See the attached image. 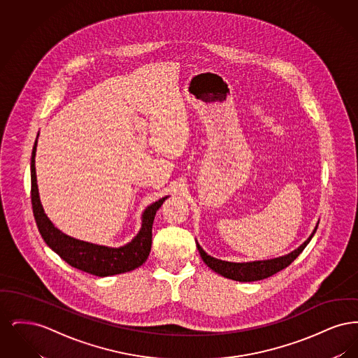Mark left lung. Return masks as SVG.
<instances>
[{
	"mask_svg": "<svg viewBox=\"0 0 358 358\" xmlns=\"http://www.w3.org/2000/svg\"><path fill=\"white\" fill-rule=\"evenodd\" d=\"M318 225H315L313 234L308 236L303 244H301L296 250L289 252L287 255L279 256L275 259L268 260H256V262H247V263H234V262H225L216 259L213 256L208 255L204 250L197 243V250L200 252L201 259L204 260L205 264L212 268L215 273H220L224 278L238 280V282H255L262 280L268 276H273V273L282 271L289 266L299 254L306 248L307 244L310 243L311 238L314 236Z\"/></svg>",
	"mask_w": 358,
	"mask_h": 358,
	"instance_id": "8db88e82",
	"label": "left lung"
}]
</instances>
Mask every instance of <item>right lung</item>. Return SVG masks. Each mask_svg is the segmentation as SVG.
Returning a JSON list of instances; mask_svg holds the SVG:
<instances>
[{
  "instance_id": "obj_1",
  "label": "right lung",
  "mask_w": 358,
  "mask_h": 358,
  "mask_svg": "<svg viewBox=\"0 0 358 358\" xmlns=\"http://www.w3.org/2000/svg\"><path fill=\"white\" fill-rule=\"evenodd\" d=\"M37 139L34 141L32 158H31V197L34 208V220L37 228L47 243V245L66 260L69 266L82 270L85 273H92L96 276H111L117 273L133 271L142 266L152 250V228H153L154 216L157 210L168 199L162 197L158 201L149 205L142 215V225L136 238L130 243L120 248H111L106 245L92 244L83 240L71 238L57 229L51 220L47 217L43 205L40 203L38 187L36 180V168H34V157H36Z\"/></svg>"
}]
</instances>
